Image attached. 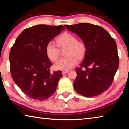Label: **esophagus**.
<instances>
[{
  "mask_svg": "<svg viewBox=\"0 0 129 129\" xmlns=\"http://www.w3.org/2000/svg\"><path fill=\"white\" fill-rule=\"evenodd\" d=\"M69 71H63L62 72V75H65V74H67V73H68Z\"/></svg>",
  "mask_w": 129,
  "mask_h": 129,
  "instance_id": "1",
  "label": "esophagus"
}]
</instances>
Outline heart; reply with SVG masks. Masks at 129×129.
I'll list each match as a JSON object with an SVG mask.
<instances>
[{
	"mask_svg": "<svg viewBox=\"0 0 129 129\" xmlns=\"http://www.w3.org/2000/svg\"><path fill=\"white\" fill-rule=\"evenodd\" d=\"M57 43L61 48H67L65 53L67 57L61 58L54 65V68L57 70L69 71L77 64V59H82L86 54V45L85 43L77 40L75 35L69 32H65L58 37ZM45 52L48 58L52 61H56L58 60L59 49L52 41L47 44Z\"/></svg>",
	"mask_w": 129,
	"mask_h": 129,
	"instance_id": "b5f03b06",
	"label": "heart"
}]
</instances>
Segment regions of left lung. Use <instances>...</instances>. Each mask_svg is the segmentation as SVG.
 Segmentation results:
<instances>
[{
  "mask_svg": "<svg viewBox=\"0 0 129 129\" xmlns=\"http://www.w3.org/2000/svg\"><path fill=\"white\" fill-rule=\"evenodd\" d=\"M78 35L86 45V52L80 67L76 69L77 77L73 86L84 97H93L108 90L119 67L117 44L101 27L89 23L65 25ZM90 67V68H89Z\"/></svg>",
  "mask_w": 129,
  "mask_h": 129,
  "instance_id": "obj_1",
  "label": "left lung"
}]
</instances>
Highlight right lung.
<instances>
[{
	"label": "right lung",
	"mask_w": 129,
	"mask_h": 129,
	"mask_svg": "<svg viewBox=\"0 0 129 129\" xmlns=\"http://www.w3.org/2000/svg\"><path fill=\"white\" fill-rule=\"evenodd\" d=\"M65 28L62 25H37L17 37L10 52V72L21 90L30 99L43 101L55 92L62 76L60 71L51 72L45 47Z\"/></svg>",
	"instance_id": "obj_1"
}]
</instances>
